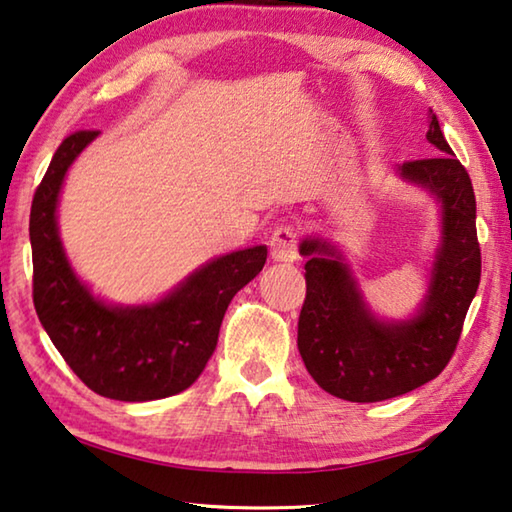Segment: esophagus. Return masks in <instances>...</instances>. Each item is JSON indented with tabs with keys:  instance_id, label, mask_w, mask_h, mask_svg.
Returning a JSON list of instances; mask_svg holds the SVG:
<instances>
[{
	"instance_id": "obj_1",
	"label": "esophagus",
	"mask_w": 512,
	"mask_h": 512,
	"mask_svg": "<svg viewBox=\"0 0 512 512\" xmlns=\"http://www.w3.org/2000/svg\"><path fill=\"white\" fill-rule=\"evenodd\" d=\"M271 257L275 262L291 264L297 259V232L291 226H280L271 237Z\"/></svg>"
}]
</instances>
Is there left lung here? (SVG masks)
Wrapping results in <instances>:
<instances>
[{
	"label": "left lung",
	"mask_w": 512,
	"mask_h": 512,
	"mask_svg": "<svg viewBox=\"0 0 512 512\" xmlns=\"http://www.w3.org/2000/svg\"><path fill=\"white\" fill-rule=\"evenodd\" d=\"M425 136L439 156L396 167L405 183L423 188L441 210V239L427 291L410 318H378L333 241L313 235L300 244L306 300L297 322V349L315 383L342 401H387L439 376L457 349L477 295L481 253L475 190L432 109Z\"/></svg>",
	"instance_id": "1"
}]
</instances>
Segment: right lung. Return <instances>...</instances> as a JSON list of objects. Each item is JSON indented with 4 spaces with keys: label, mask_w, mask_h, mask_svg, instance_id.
Returning a JSON list of instances; mask_svg holds the SVG:
<instances>
[{
    "label": "right lung",
    "mask_w": 512,
    "mask_h": 512,
    "mask_svg": "<svg viewBox=\"0 0 512 512\" xmlns=\"http://www.w3.org/2000/svg\"><path fill=\"white\" fill-rule=\"evenodd\" d=\"M98 134L64 138L35 190L33 304L55 349L91 392L125 403L159 401L201 376L230 300L262 271L268 248L210 259L156 302L109 304L94 295L64 253L58 203L69 167Z\"/></svg>",
    "instance_id": "add662e5"
}]
</instances>
